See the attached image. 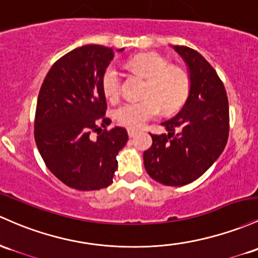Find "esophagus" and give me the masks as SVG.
I'll use <instances>...</instances> for the list:
<instances>
[{"label":"esophagus","instance_id":"esophagus-1","mask_svg":"<svg viewBox=\"0 0 258 258\" xmlns=\"http://www.w3.org/2000/svg\"><path fill=\"white\" fill-rule=\"evenodd\" d=\"M137 130H134V128H128L127 130V134H128L130 137H135L136 135H137Z\"/></svg>","mask_w":258,"mask_h":258}]
</instances>
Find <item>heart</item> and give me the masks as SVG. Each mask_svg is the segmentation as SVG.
<instances>
[{"mask_svg":"<svg viewBox=\"0 0 258 258\" xmlns=\"http://www.w3.org/2000/svg\"><path fill=\"white\" fill-rule=\"evenodd\" d=\"M132 70L148 78L142 101H128L114 111L118 123L128 128H140L163 109L172 112L185 103L189 90V76L183 67L171 64L170 60L157 52L141 53L128 62ZM101 87L109 100L120 97V75L115 66H109L101 77Z\"/></svg>","mask_w":258,"mask_h":258,"instance_id":"heart-1","label":"heart"}]
</instances>
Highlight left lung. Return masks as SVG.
I'll list each match as a JSON object with an SVG mask.
<instances>
[{"instance_id": "8db88e82", "label": "left lung", "mask_w": 258, "mask_h": 258, "mask_svg": "<svg viewBox=\"0 0 258 258\" xmlns=\"http://www.w3.org/2000/svg\"><path fill=\"white\" fill-rule=\"evenodd\" d=\"M188 67L189 92L182 109L164 121L168 135H151L143 153L152 179L183 186L202 176L224 151L229 136V103L223 82L211 63L187 46H172Z\"/></svg>"}]
</instances>
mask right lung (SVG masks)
Returning a JSON list of instances; mask_svg holds the SVG:
<instances>
[{
  "label": "right lung",
  "mask_w": 258,
  "mask_h": 258,
  "mask_svg": "<svg viewBox=\"0 0 258 258\" xmlns=\"http://www.w3.org/2000/svg\"><path fill=\"white\" fill-rule=\"evenodd\" d=\"M120 49L117 51H122ZM115 51L86 45L52 64L36 103L34 137L47 169L69 187L93 191L111 185L116 155L128 141L123 127L104 130L106 99L101 77ZM97 132L93 140L90 134Z\"/></svg>",
  "instance_id": "add662e5"
}]
</instances>
